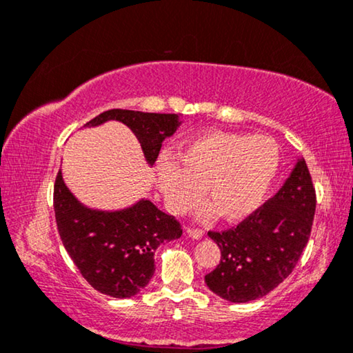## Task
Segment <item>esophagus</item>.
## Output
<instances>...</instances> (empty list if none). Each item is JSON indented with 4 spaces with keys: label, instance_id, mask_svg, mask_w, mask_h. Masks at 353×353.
<instances>
[{
    "label": "esophagus",
    "instance_id": "1",
    "mask_svg": "<svg viewBox=\"0 0 353 353\" xmlns=\"http://www.w3.org/2000/svg\"><path fill=\"white\" fill-rule=\"evenodd\" d=\"M187 236H188V238H192V239H201L204 236V231L199 230V228H188Z\"/></svg>",
    "mask_w": 353,
    "mask_h": 353
}]
</instances>
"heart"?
I'll list each match as a JSON object with an SVG mask.
<instances>
[{
  "label": "heart",
  "instance_id": "b5f03b06",
  "mask_svg": "<svg viewBox=\"0 0 353 353\" xmlns=\"http://www.w3.org/2000/svg\"><path fill=\"white\" fill-rule=\"evenodd\" d=\"M176 163L163 160L157 168V185L172 212L192 209L204 188L220 219L241 222L265 201L281 150L268 136L210 133L179 147Z\"/></svg>",
  "mask_w": 353,
  "mask_h": 353
}]
</instances>
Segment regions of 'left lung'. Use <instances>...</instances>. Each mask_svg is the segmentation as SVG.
Segmentation results:
<instances>
[{"instance_id": "8db88e82", "label": "left lung", "mask_w": 353, "mask_h": 353, "mask_svg": "<svg viewBox=\"0 0 353 353\" xmlns=\"http://www.w3.org/2000/svg\"><path fill=\"white\" fill-rule=\"evenodd\" d=\"M315 190L304 159L270 201L236 228L209 231L222 259L204 277L206 285L231 303L259 299L292 274L311 236Z\"/></svg>"}]
</instances>
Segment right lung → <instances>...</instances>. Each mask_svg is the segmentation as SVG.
Segmentation results:
<instances>
[{"label":"right lung","instance_id":"1","mask_svg":"<svg viewBox=\"0 0 353 353\" xmlns=\"http://www.w3.org/2000/svg\"><path fill=\"white\" fill-rule=\"evenodd\" d=\"M110 120L133 131L149 166L163 141L181 125L179 114L110 109L83 126L93 128ZM54 209L61 243L77 270L94 290L112 298H131L143 290L155 272L159 245L182 236L181 223L147 198L119 210L85 206L66 187L61 170L54 187Z\"/></svg>","mask_w":353,"mask_h":353}]
</instances>
